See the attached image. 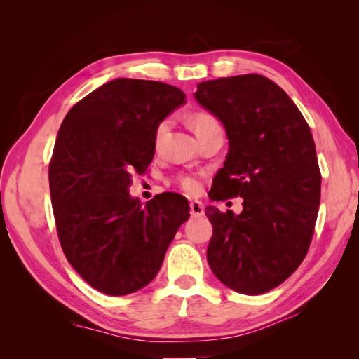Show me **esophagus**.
<instances>
[{"instance_id": "obj_1", "label": "esophagus", "mask_w": 359, "mask_h": 359, "mask_svg": "<svg viewBox=\"0 0 359 359\" xmlns=\"http://www.w3.org/2000/svg\"><path fill=\"white\" fill-rule=\"evenodd\" d=\"M190 212L193 217H201L203 215V205L199 201H191L190 202Z\"/></svg>"}]
</instances>
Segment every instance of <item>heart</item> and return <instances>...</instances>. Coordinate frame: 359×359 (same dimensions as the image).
<instances>
[{"label":"heart","instance_id":"1","mask_svg":"<svg viewBox=\"0 0 359 359\" xmlns=\"http://www.w3.org/2000/svg\"><path fill=\"white\" fill-rule=\"evenodd\" d=\"M191 123H193V128H194V132H196V135L205 132V130H208V128L220 127V123L217 121V118L208 112H196L191 118ZM169 127H170V119H168V118L163 119V121L157 126L156 135H154V147L156 148H158L161 145ZM177 184L182 191H186L189 194H196L199 191L198 178L193 175H187V173H181V175H178Z\"/></svg>","mask_w":359,"mask_h":359}]
</instances>
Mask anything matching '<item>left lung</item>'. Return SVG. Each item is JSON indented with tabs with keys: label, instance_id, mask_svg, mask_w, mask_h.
Listing matches in <instances>:
<instances>
[{
	"label": "left lung",
	"instance_id": "obj_1",
	"mask_svg": "<svg viewBox=\"0 0 359 359\" xmlns=\"http://www.w3.org/2000/svg\"><path fill=\"white\" fill-rule=\"evenodd\" d=\"M194 99L220 119L229 153L212 201L243 198L241 214L206 206L210 268L223 285L260 295L295 273L306 257L320 202L311 130L297 104L262 74L201 82Z\"/></svg>",
	"mask_w": 359,
	"mask_h": 359
}]
</instances>
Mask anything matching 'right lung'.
I'll return each instance as SVG.
<instances>
[{
  "mask_svg": "<svg viewBox=\"0 0 359 359\" xmlns=\"http://www.w3.org/2000/svg\"><path fill=\"white\" fill-rule=\"evenodd\" d=\"M177 86L119 78L64 118L49 165L53 217L69 264L94 289L121 297L157 276L190 206L177 193L145 203L128 194L132 175L154 157L157 126L186 103Z\"/></svg>",
  "mask_w": 359,
  "mask_h": 359,
  "instance_id": "right-lung-1",
  "label": "right lung"
}]
</instances>
